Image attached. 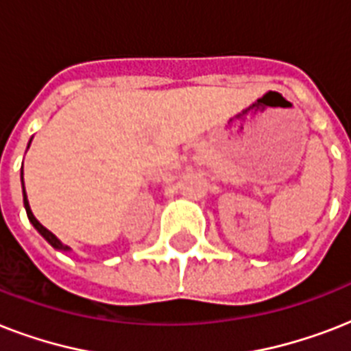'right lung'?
<instances>
[{
    "label": "right lung",
    "instance_id": "obj_1",
    "mask_svg": "<svg viewBox=\"0 0 351 351\" xmlns=\"http://www.w3.org/2000/svg\"><path fill=\"white\" fill-rule=\"evenodd\" d=\"M21 184H23V171H21ZM23 204H25V209H27V217H29V220H30V222H32V226H34L36 230H38L41 234H43V239H45L47 242H49V244L52 245V247H56V250L67 251L69 250L67 245H63L62 242H60V240H58L56 237H54V234L51 233V231L47 230V228H43V226H41L40 222H38V220H36V217H34V215H32V211H30L29 200H27V193H25V184H23Z\"/></svg>",
    "mask_w": 351,
    "mask_h": 351
}]
</instances>
